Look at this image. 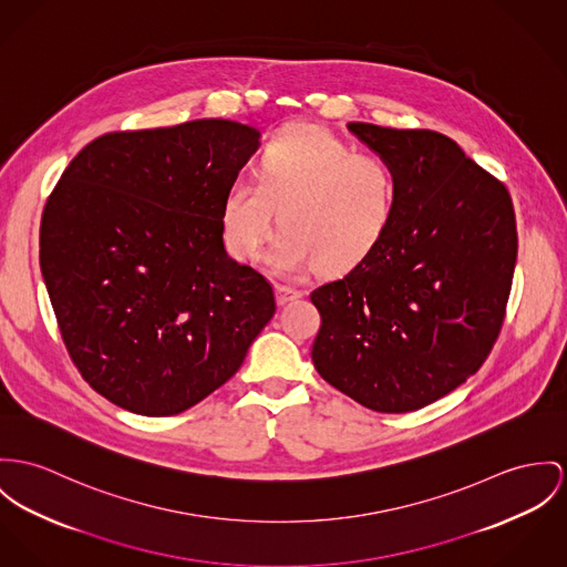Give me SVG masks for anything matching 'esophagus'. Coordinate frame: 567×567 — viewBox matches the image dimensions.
Here are the masks:
<instances>
[{
  "mask_svg": "<svg viewBox=\"0 0 567 567\" xmlns=\"http://www.w3.org/2000/svg\"><path fill=\"white\" fill-rule=\"evenodd\" d=\"M298 298H302V291H298L293 287H287V285H276V302L278 305H289V302H293Z\"/></svg>",
  "mask_w": 567,
  "mask_h": 567,
  "instance_id": "1",
  "label": "esophagus"
}]
</instances>
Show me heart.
I'll return each instance as SVG.
<instances>
[{
  "mask_svg": "<svg viewBox=\"0 0 567 567\" xmlns=\"http://www.w3.org/2000/svg\"><path fill=\"white\" fill-rule=\"evenodd\" d=\"M396 178L386 159L355 153L348 140L315 123H293L265 146L259 176H235L221 200L224 244L237 259H257L274 221L282 226L271 265L300 276L319 265L348 274L386 237Z\"/></svg>",
  "mask_w": 567,
  "mask_h": 567,
  "instance_id": "obj_1",
  "label": "heart"
}]
</instances>
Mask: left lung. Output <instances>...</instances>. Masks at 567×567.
Listing matches in <instances>:
<instances>
[{
    "mask_svg": "<svg viewBox=\"0 0 567 567\" xmlns=\"http://www.w3.org/2000/svg\"><path fill=\"white\" fill-rule=\"evenodd\" d=\"M396 178L378 250L310 302L319 375L360 405L425 408L480 371L498 339L518 257L507 187L446 135L349 123Z\"/></svg>",
    "mask_w": 567,
    "mask_h": 567,
    "instance_id": "1",
    "label": "left lung"
}]
</instances>
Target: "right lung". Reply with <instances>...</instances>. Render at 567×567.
Returning a JSON list of instances; mask_svg holds the SVG:
<instances>
[{"mask_svg":"<svg viewBox=\"0 0 567 567\" xmlns=\"http://www.w3.org/2000/svg\"><path fill=\"white\" fill-rule=\"evenodd\" d=\"M221 118L105 133L53 187L41 271L87 384L173 416L228 382L276 312L271 285L224 250L221 200L259 148Z\"/></svg>","mask_w":567,"mask_h":567,"instance_id":"right-lung-1","label":"right lung"}]
</instances>
